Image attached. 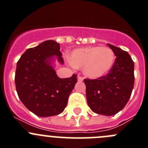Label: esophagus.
<instances>
[{"instance_id":"obj_1","label":"esophagus","mask_w":148,"mask_h":148,"mask_svg":"<svg viewBox=\"0 0 148 148\" xmlns=\"http://www.w3.org/2000/svg\"><path fill=\"white\" fill-rule=\"evenodd\" d=\"M77 79H78V81H80V82H81V81H83V80H84V78H83L82 77L80 76V75H78V77H77Z\"/></svg>"}]
</instances>
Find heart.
Listing matches in <instances>:
<instances>
[{"mask_svg": "<svg viewBox=\"0 0 148 148\" xmlns=\"http://www.w3.org/2000/svg\"><path fill=\"white\" fill-rule=\"evenodd\" d=\"M113 51L108 47L88 46L74 49L69 55V61L75 68H82L83 73L91 79L107 75L115 62Z\"/></svg>", "mask_w": 148, "mask_h": 148, "instance_id": "1", "label": "heart"}]
</instances>
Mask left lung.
Here are the masks:
<instances>
[{
    "mask_svg": "<svg viewBox=\"0 0 148 148\" xmlns=\"http://www.w3.org/2000/svg\"><path fill=\"white\" fill-rule=\"evenodd\" d=\"M113 51L115 62L110 71L98 79H85L87 103L91 110L101 115H113L129 101L134 84V63L129 53L108 43Z\"/></svg>",
    "mask_w": 148,
    "mask_h": 148,
    "instance_id": "8db88e82",
    "label": "left lung"
}]
</instances>
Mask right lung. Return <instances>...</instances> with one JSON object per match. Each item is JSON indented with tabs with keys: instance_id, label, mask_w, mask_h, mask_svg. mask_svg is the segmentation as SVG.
Here are the masks:
<instances>
[{
	"instance_id": "obj_1",
	"label": "right lung",
	"mask_w": 148,
	"mask_h": 148,
	"mask_svg": "<svg viewBox=\"0 0 148 148\" xmlns=\"http://www.w3.org/2000/svg\"><path fill=\"white\" fill-rule=\"evenodd\" d=\"M60 45L53 40L25 51L16 63L15 84L25 107L39 117L59 115L64 111L77 83L76 75L60 78L54 67L63 64Z\"/></svg>"
}]
</instances>
